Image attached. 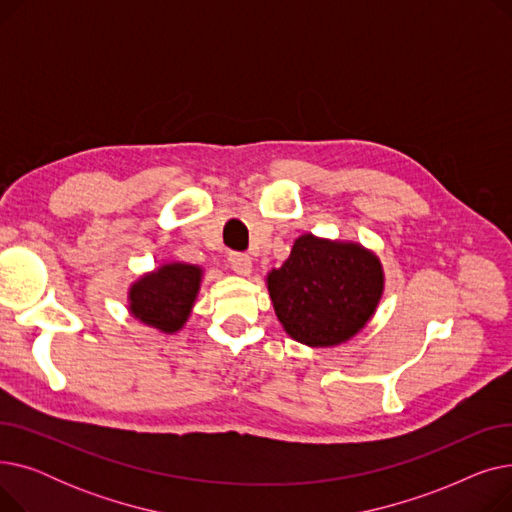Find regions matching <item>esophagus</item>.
<instances>
[{"instance_id":"esophagus-1","label":"esophagus","mask_w":512,"mask_h":512,"mask_svg":"<svg viewBox=\"0 0 512 512\" xmlns=\"http://www.w3.org/2000/svg\"><path fill=\"white\" fill-rule=\"evenodd\" d=\"M228 261H230V267L240 274V276H249L251 274V267H253V261L247 253H230L228 255Z\"/></svg>"}]
</instances>
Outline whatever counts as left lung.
<instances>
[{"label": "left lung", "instance_id": "left-lung-1", "mask_svg": "<svg viewBox=\"0 0 512 512\" xmlns=\"http://www.w3.org/2000/svg\"><path fill=\"white\" fill-rule=\"evenodd\" d=\"M267 290L290 338L334 346L367 324L382 297L384 272L380 259L355 242L303 234L267 274Z\"/></svg>", "mask_w": 512, "mask_h": 512}]
</instances>
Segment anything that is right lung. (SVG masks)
I'll return each instance as SVG.
<instances>
[{"instance_id": "right-lung-1", "label": "right lung", "mask_w": 512, "mask_h": 512, "mask_svg": "<svg viewBox=\"0 0 512 512\" xmlns=\"http://www.w3.org/2000/svg\"><path fill=\"white\" fill-rule=\"evenodd\" d=\"M201 284V267L188 263L161 265L130 288V313L161 332H178L191 315Z\"/></svg>"}]
</instances>
